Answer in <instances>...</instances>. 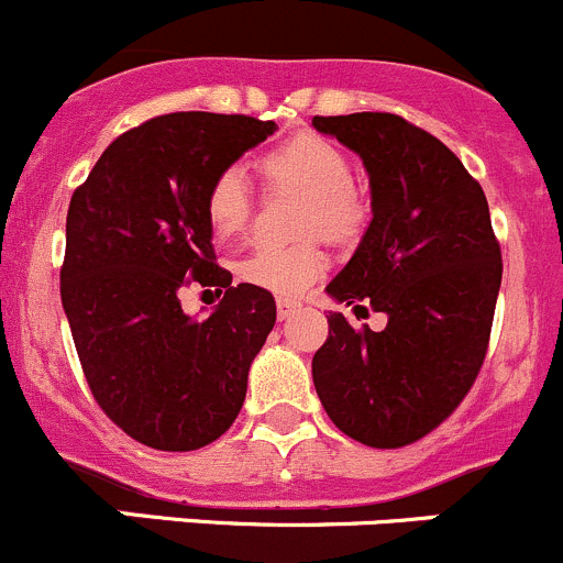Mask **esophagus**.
<instances>
[{"label": "esophagus", "mask_w": 563, "mask_h": 563, "mask_svg": "<svg viewBox=\"0 0 563 563\" xmlns=\"http://www.w3.org/2000/svg\"><path fill=\"white\" fill-rule=\"evenodd\" d=\"M297 310H299V302H291V299H277V318H280V321L291 318Z\"/></svg>", "instance_id": "esophagus-1"}]
</instances>
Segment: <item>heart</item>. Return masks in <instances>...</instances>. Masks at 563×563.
<instances>
[{
	"mask_svg": "<svg viewBox=\"0 0 563 563\" xmlns=\"http://www.w3.org/2000/svg\"><path fill=\"white\" fill-rule=\"evenodd\" d=\"M261 172L272 185L302 192V234L321 231L329 240H349L365 223V201L354 187V166L334 141L313 133L294 135L266 152ZM203 212L220 240H229L245 229L250 190L240 168L229 166L214 176L203 198ZM323 269L327 253L308 240L291 247H255L240 264V277L261 291L294 299L302 297Z\"/></svg>",
	"mask_w": 563,
	"mask_h": 563,
	"instance_id": "heart-1",
	"label": "heart"
}]
</instances>
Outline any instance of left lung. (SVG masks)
I'll use <instances>...</instances> for the list:
<instances>
[{"label":"left lung","instance_id":"left-lung-1","mask_svg":"<svg viewBox=\"0 0 563 563\" xmlns=\"http://www.w3.org/2000/svg\"><path fill=\"white\" fill-rule=\"evenodd\" d=\"M313 128L356 152L371 179V225L327 294L387 316L382 332H360L329 313L313 384L345 435L395 450L444 422L474 384L501 250L479 181L435 135L373 111L316 117Z\"/></svg>","mask_w":563,"mask_h":563}]
</instances>
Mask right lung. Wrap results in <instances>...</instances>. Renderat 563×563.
I'll return each instance as SVG.
<instances>
[{
  "instance_id": "add662e5",
  "label": "right lung",
  "mask_w": 563,
  "mask_h": 563,
  "mask_svg": "<svg viewBox=\"0 0 563 563\" xmlns=\"http://www.w3.org/2000/svg\"><path fill=\"white\" fill-rule=\"evenodd\" d=\"M277 130L242 113L179 111L119 135L67 209L62 308L100 408L152 450L190 452L234 424L275 327L269 291L214 264L209 185ZM192 276L227 288L203 322L180 310Z\"/></svg>"
}]
</instances>
